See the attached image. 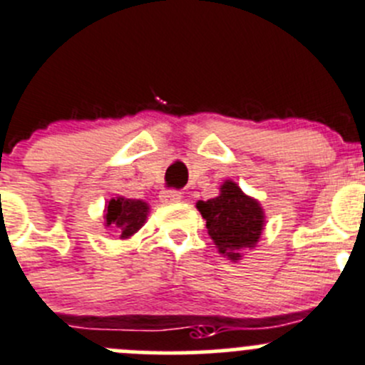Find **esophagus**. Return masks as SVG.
<instances>
[{
    "mask_svg": "<svg viewBox=\"0 0 365 365\" xmlns=\"http://www.w3.org/2000/svg\"><path fill=\"white\" fill-rule=\"evenodd\" d=\"M181 198L182 195L175 190H165L160 193V200L163 204H178V202H181Z\"/></svg>",
    "mask_w": 365,
    "mask_h": 365,
    "instance_id": "obj_1",
    "label": "esophagus"
}]
</instances>
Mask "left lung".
I'll return each mask as SVG.
<instances>
[{"label":"left lung","instance_id":"left-lung-1","mask_svg":"<svg viewBox=\"0 0 365 365\" xmlns=\"http://www.w3.org/2000/svg\"><path fill=\"white\" fill-rule=\"evenodd\" d=\"M197 209L205 220L207 234L220 254L237 262L245 250L255 248L264 229V209L257 198L245 193L236 182L227 179L218 197L198 200Z\"/></svg>","mask_w":365,"mask_h":365}]
</instances>
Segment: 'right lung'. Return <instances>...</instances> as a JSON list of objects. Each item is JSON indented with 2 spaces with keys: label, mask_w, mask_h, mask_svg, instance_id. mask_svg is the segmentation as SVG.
<instances>
[{
  "label": "right lung",
  "mask_w": 365,
  "mask_h": 365,
  "mask_svg": "<svg viewBox=\"0 0 365 365\" xmlns=\"http://www.w3.org/2000/svg\"><path fill=\"white\" fill-rule=\"evenodd\" d=\"M149 204L138 198L113 197L104 205V227L120 234V240L135 236L149 216Z\"/></svg>",
  "instance_id": "add662e5"
}]
</instances>
